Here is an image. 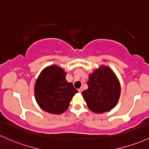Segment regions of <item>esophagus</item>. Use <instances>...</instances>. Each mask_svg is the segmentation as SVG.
<instances>
[{"label":"esophagus","mask_w":149,"mask_h":149,"mask_svg":"<svg viewBox=\"0 0 149 149\" xmlns=\"http://www.w3.org/2000/svg\"><path fill=\"white\" fill-rule=\"evenodd\" d=\"M78 92H79L80 93H81L82 92V91H83V88H78Z\"/></svg>","instance_id":"34e87169"}]
</instances>
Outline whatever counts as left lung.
I'll use <instances>...</instances> for the list:
<instances>
[{
    "instance_id": "1",
    "label": "left lung",
    "mask_w": 149,
    "mask_h": 149,
    "mask_svg": "<svg viewBox=\"0 0 149 149\" xmlns=\"http://www.w3.org/2000/svg\"><path fill=\"white\" fill-rule=\"evenodd\" d=\"M87 84L88 89L82 95L93 112L103 113L117 104L120 95V83L109 67L102 66L90 74Z\"/></svg>"
}]
</instances>
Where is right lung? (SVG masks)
Masks as SVG:
<instances>
[{
    "label": "right lung",
    "instance_id": "add662e5",
    "mask_svg": "<svg viewBox=\"0 0 149 149\" xmlns=\"http://www.w3.org/2000/svg\"><path fill=\"white\" fill-rule=\"evenodd\" d=\"M66 73L54 65L42 71L35 86V99L40 107L49 113L59 114L68 109L78 91L67 82Z\"/></svg>",
    "mask_w": 149,
    "mask_h": 149
}]
</instances>
